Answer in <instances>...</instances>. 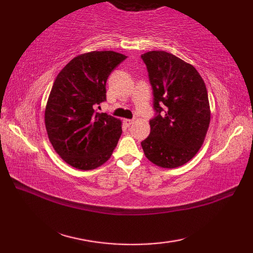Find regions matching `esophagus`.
Instances as JSON below:
<instances>
[{"mask_svg":"<svg viewBox=\"0 0 253 253\" xmlns=\"http://www.w3.org/2000/svg\"><path fill=\"white\" fill-rule=\"evenodd\" d=\"M133 122H135V121H133V120H127V118H126V120H124V123H125L126 126H130L131 124H133Z\"/></svg>","mask_w":253,"mask_h":253,"instance_id":"obj_1","label":"esophagus"}]
</instances>
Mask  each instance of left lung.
<instances>
[{"label": "left lung", "instance_id": "obj_1", "mask_svg": "<svg viewBox=\"0 0 253 253\" xmlns=\"http://www.w3.org/2000/svg\"><path fill=\"white\" fill-rule=\"evenodd\" d=\"M141 58L155 111L141 147L153 164L178 168L195 157L207 136L211 111L206 84L195 67L170 53L150 51Z\"/></svg>", "mask_w": 253, "mask_h": 253}]
</instances>
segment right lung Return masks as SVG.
<instances>
[{
    "label": "right lung",
    "mask_w": 253,
    "mask_h": 253,
    "mask_svg": "<svg viewBox=\"0 0 253 253\" xmlns=\"http://www.w3.org/2000/svg\"><path fill=\"white\" fill-rule=\"evenodd\" d=\"M126 57L114 51L84 53L74 57L53 84L44 112L47 137L56 153L75 169L99 168L117 146L122 122L95 109L106 100L110 74Z\"/></svg>",
    "instance_id": "right-lung-1"
}]
</instances>
